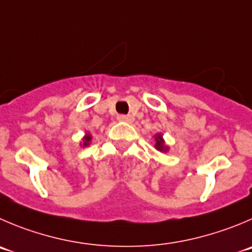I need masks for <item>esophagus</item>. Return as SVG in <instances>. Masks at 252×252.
Returning a JSON list of instances; mask_svg holds the SVG:
<instances>
[{
	"label": "esophagus",
	"instance_id": "1",
	"mask_svg": "<svg viewBox=\"0 0 252 252\" xmlns=\"http://www.w3.org/2000/svg\"><path fill=\"white\" fill-rule=\"evenodd\" d=\"M119 121H122V122H128V124H131V122L133 121V117L131 116V115H120L119 117Z\"/></svg>",
	"mask_w": 252,
	"mask_h": 252
}]
</instances>
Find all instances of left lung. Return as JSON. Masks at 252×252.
<instances>
[{"label":"left lung","mask_w":252,"mask_h":252,"mask_svg":"<svg viewBox=\"0 0 252 252\" xmlns=\"http://www.w3.org/2000/svg\"><path fill=\"white\" fill-rule=\"evenodd\" d=\"M155 138H156V145H155L156 150L160 151V152H167V151H168V146L164 145V140L163 137H162V135H160V133H157V135L155 136Z\"/></svg>","instance_id":"obj_1"}]
</instances>
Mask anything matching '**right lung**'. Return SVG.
Wrapping results in <instances>:
<instances>
[{"instance_id":"right-lung-1","label":"right lung","mask_w":252,"mask_h":252,"mask_svg":"<svg viewBox=\"0 0 252 252\" xmlns=\"http://www.w3.org/2000/svg\"><path fill=\"white\" fill-rule=\"evenodd\" d=\"M90 141H92V135H90V133H86L83 138V146H88Z\"/></svg>"}]
</instances>
